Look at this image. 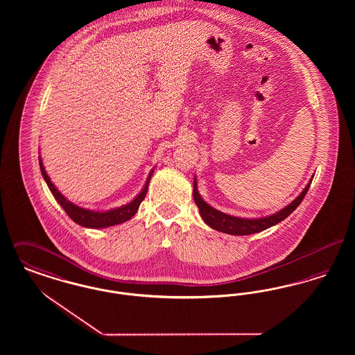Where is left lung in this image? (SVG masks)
Wrapping results in <instances>:
<instances>
[{
  "label": "left lung",
  "mask_w": 355,
  "mask_h": 355,
  "mask_svg": "<svg viewBox=\"0 0 355 355\" xmlns=\"http://www.w3.org/2000/svg\"><path fill=\"white\" fill-rule=\"evenodd\" d=\"M313 180H310V182L306 185L304 191L290 203L287 205L286 207H284L281 211L265 217V218H258V220H246V218H238L234 216H229L225 214L220 210L211 207L210 205L203 201L198 193L197 189V181L194 180V187H193V197H194V202L197 203L201 217L202 220L213 229L226 233V234H232V236H249V234H254V233H259L262 230H266L271 226L279 223L281 220L287 218L298 206L300 203L304 201V196L310 187Z\"/></svg>",
  "instance_id": "left-lung-1"
}]
</instances>
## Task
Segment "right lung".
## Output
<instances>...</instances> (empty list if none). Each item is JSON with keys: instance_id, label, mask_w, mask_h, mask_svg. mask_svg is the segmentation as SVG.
<instances>
[{"instance_id": "right-lung-1", "label": "right lung", "mask_w": 355, "mask_h": 355, "mask_svg": "<svg viewBox=\"0 0 355 355\" xmlns=\"http://www.w3.org/2000/svg\"><path fill=\"white\" fill-rule=\"evenodd\" d=\"M40 169L42 173V177L45 180V182L49 186L51 189V194L54 196V198L57 200V202L60 203L62 206V209L67 211L69 217L71 220H74L76 223L85 226V227H92V229H101V227H109V226H114V225H119L122 222H126L128 220H130L141 202L144 201L145 196H146V191H148V186L150 182V178H152V173L149 174V178L146 181V184L144 186V189L141 190V193L135 197V200L125 206H121L119 209H113V210H109V211H93V210H89V209H83L74 203L68 201L57 189L55 186L51 184V178L49 175L46 174L45 168L42 165V161L40 158Z\"/></svg>"}]
</instances>
